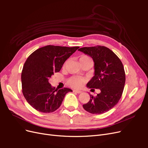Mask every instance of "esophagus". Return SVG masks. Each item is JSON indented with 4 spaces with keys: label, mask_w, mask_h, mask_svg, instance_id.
Wrapping results in <instances>:
<instances>
[{
    "label": "esophagus",
    "mask_w": 148,
    "mask_h": 148,
    "mask_svg": "<svg viewBox=\"0 0 148 148\" xmlns=\"http://www.w3.org/2000/svg\"><path fill=\"white\" fill-rule=\"evenodd\" d=\"M73 91H74L75 92H77V93H78V94H80V93H82V91L77 90V89H75V90H73Z\"/></svg>",
    "instance_id": "esophagus-1"
}]
</instances>
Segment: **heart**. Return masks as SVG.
I'll return each instance as SVG.
<instances>
[{"label": "heart", "mask_w": 148, "mask_h": 148, "mask_svg": "<svg viewBox=\"0 0 148 148\" xmlns=\"http://www.w3.org/2000/svg\"><path fill=\"white\" fill-rule=\"evenodd\" d=\"M79 60L81 65H83L86 63H91L92 60L90 57L86 55H82L79 57ZM86 79L84 78L79 77H71L69 78L67 83L70 85V86L73 88H80L82 87L83 84L86 82Z\"/></svg>", "instance_id": "obj_1"}]
</instances>
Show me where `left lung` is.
Returning a JSON list of instances; mask_svg holds the SVG:
<instances>
[{
    "label": "left lung",
    "instance_id": "8db88e82",
    "mask_svg": "<svg viewBox=\"0 0 148 148\" xmlns=\"http://www.w3.org/2000/svg\"><path fill=\"white\" fill-rule=\"evenodd\" d=\"M78 51L91 57L95 63V75L86 86L91 90H101L96 97L90 95V100L83 104V108L93 114L105 113L113 108L122 96L125 83L123 65L115 53L104 46L84 47Z\"/></svg>",
    "mask_w": 148,
    "mask_h": 148
}]
</instances>
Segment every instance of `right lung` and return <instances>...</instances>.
<instances>
[{"label": "right lung", "mask_w": 148, "mask_h": 148, "mask_svg": "<svg viewBox=\"0 0 148 148\" xmlns=\"http://www.w3.org/2000/svg\"><path fill=\"white\" fill-rule=\"evenodd\" d=\"M79 47L48 45L39 48L28 57L21 72L22 92L28 104L43 113L53 112L62 104L71 89H56L49 78L59 72L65 60Z\"/></svg>", "instance_id": "right-lung-1"}]
</instances>
